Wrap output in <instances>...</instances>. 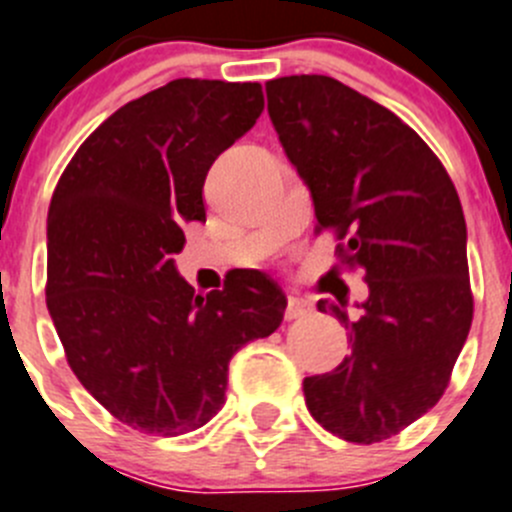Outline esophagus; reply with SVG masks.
I'll return each instance as SVG.
<instances>
[{"instance_id":"obj_1","label":"esophagus","mask_w":512,"mask_h":512,"mask_svg":"<svg viewBox=\"0 0 512 512\" xmlns=\"http://www.w3.org/2000/svg\"><path fill=\"white\" fill-rule=\"evenodd\" d=\"M311 314V301L299 299V296H289L286 301V319L294 321V319H304V316Z\"/></svg>"}]
</instances>
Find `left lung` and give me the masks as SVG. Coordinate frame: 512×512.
<instances>
[{"instance_id":"left-lung-1","label":"left lung","mask_w":512,"mask_h":512,"mask_svg":"<svg viewBox=\"0 0 512 512\" xmlns=\"http://www.w3.org/2000/svg\"><path fill=\"white\" fill-rule=\"evenodd\" d=\"M269 118L311 191L316 231L364 269L369 299L349 316L334 372L304 379L311 417L357 445L397 435L437 405L472 324L467 228L450 175L387 107L326 75L266 82Z\"/></svg>"}]
</instances>
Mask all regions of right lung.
Listing matches in <instances>:
<instances>
[{"mask_svg":"<svg viewBox=\"0 0 512 512\" xmlns=\"http://www.w3.org/2000/svg\"><path fill=\"white\" fill-rule=\"evenodd\" d=\"M259 82H168L113 113L67 163L47 216V309L82 387L115 420L178 437L226 402L228 362L279 329L261 271L201 296L175 271L206 221L213 160L256 125Z\"/></svg>","mask_w":512,"mask_h":512,"instance_id":"obj_1","label":"right lung"}]
</instances>
